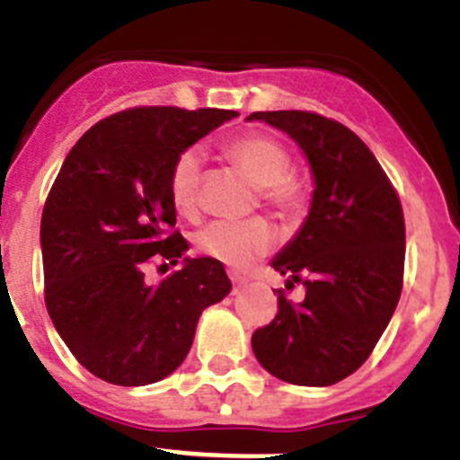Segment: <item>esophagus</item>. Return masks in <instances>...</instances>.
I'll use <instances>...</instances> for the list:
<instances>
[{
	"label": "esophagus",
	"mask_w": 460,
	"mask_h": 460,
	"mask_svg": "<svg viewBox=\"0 0 460 460\" xmlns=\"http://www.w3.org/2000/svg\"><path fill=\"white\" fill-rule=\"evenodd\" d=\"M230 279H233L234 292H237V290H242V288L246 286V279H242V276H234V274H230Z\"/></svg>",
	"instance_id": "1"
}]
</instances>
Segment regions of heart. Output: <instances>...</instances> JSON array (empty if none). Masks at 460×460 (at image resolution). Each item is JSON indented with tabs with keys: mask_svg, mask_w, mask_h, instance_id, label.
Masks as SVG:
<instances>
[{
	"mask_svg": "<svg viewBox=\"0 0 460 460\" xmlns=\"http://www.w3.org/2000/svg\"><path fill=\"white\" fill-rule=\"evenodd\" d=\"M227 158L237 164L251 181L260 186V195L279 214H295L304 200L302 181L288 172L290 156L286 147L270 136H242L226 145ZM202 154L198 149H186L172 165L170 174V198L181 214H193L200 193ZM198 249L209 258L218 260L233 270H246L253 260L270 253L274 246V233L265 221L227 223L214 221L205 226L195 237Z\"/></svg>",
	"mask_w": 460,
	"mask_h": 460,
	"instance_id": "heart-1",
	"label": "heart"
}]
</instances>
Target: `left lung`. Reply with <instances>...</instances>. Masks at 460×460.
<instances>
[{
    "label": "left lung",
    "mask_w": 460,
    "mask_h": 460,
    "mask_svg": "<svg viewBox=\"0 0 460 460\" xmlns=\"http://www.w3.org/2000/svg\"><path fill=\"white\" fill-rule=\"evenodd\" d=\"M288 133L313 174L308 217L271 267L286 288L302 283L292 304L251 339L265 371L290 385L329 387L368 359L396 311L403 288L405 221L392 181L371 149L334 119L302 110L253 112Z\"/></svg>",
    "instance_id": "1"
}]
</instances>
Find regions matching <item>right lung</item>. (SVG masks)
I'll return each instance as SVG.
<instances>
[{
	"label": "right lung",
	"mask_w": 460,
	"mask_h": 460,
	"mask_svg": "<svg viewBox=\"0 0 460 460\" xmlns=\"http://www.w3.org/2000/svg\"><path fill=\"white\" fill-rule=\"evenodd\" d=\"M234 110L133 108L92 126L68 152L40 218L46 306L73 357L101 380L142 387L189 355L202 311L233 283L223 262L184 258L170 198L174 161ZM152 254L180 272L152 287Z\"/></svg>",
	"instance_id": "right-lung-1"
}]
</instances>
